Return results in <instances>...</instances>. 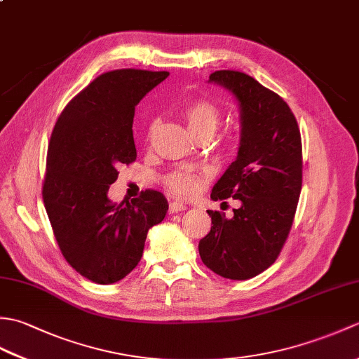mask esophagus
<instances>
[{
    "label": "esophagus",
    "mask_w": 359,
    "mask_h": 359,
    "mask_svg": "<svg viewBox=\"0 0 359 359\" xmlns=\"http://www.w3.org/2000/svg\"><path fill=\"white\" fill-rule=\"evenodd\" d=\"M184 210H187V205L182 201L170 202V215H174V212H179V211H184Z\"/></svg>",
    "instance_id": "esophagus-1"
}]
</instances>
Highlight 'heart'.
<instances>
[{"label":"heart","mask_w":359,"mask_h":359,"mask_svg":"<svg viewBox=\"0 0 359 359\" xmlns=\"http://www.w3.org/2000/svg\"><path fill=\"white\" fill-rule=\"evenodd\" d=\"M182 116L187 121L189 133L196 139L197 137H211L217 131L220 120H222V112H220L219 106L215 102L207 100V98H197V100L189 102L182 111ZM156 121L152 120L149 123V131H152ZM208 179V171L177 168V170H172L165 175L163 184L174 194L193 196L201 191Z\"/></svg>","instance_id":"1"}]
</instances>
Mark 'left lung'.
Wrapping results in <instances>:
<instances>
[{
  "label": "left lung",
  "instance_id": "obj_1",
  "mask_svg": "<svg viewBox=\"0 0 359 359\" xmlns=\"http://www.w3.org/2000/svg\"><path fill=\"white\" fill-rule=\"evenodd\" d=\"M210 81L230 90L241 109L238 157L211 199L233 197L241 207L231 219L207 211L212 226L199 255L219 276L245 280L274 264L293 225L302 187L301 133L288 104L250 75L216 71Z\"/></svg>",
  "mask_w": 359,
  "mask_h": 359
}]
</instances>
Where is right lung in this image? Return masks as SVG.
Masks as SVG:
<instances>
[{
	"label": "right lung",
	"instance_id": "right-lung-1",
	"mask_svg": "<svg viewBox=\"0 0 359 359\" xmlns=\"http://www.w3.org/2000/svg\"><path fill=\"white\" fill-rule=\"evenodd\" d=\"M168 75L104 72L67 103L52 131L44 208L67 264L95 284H114L131 273L142 259L148 230L166 216L165 196L154 189L118 205L108 191L118 168L137 157L135 106Z\"/></svg>",
	"mask_w": 359,
	"mask_h": 359
}]
</instances>
